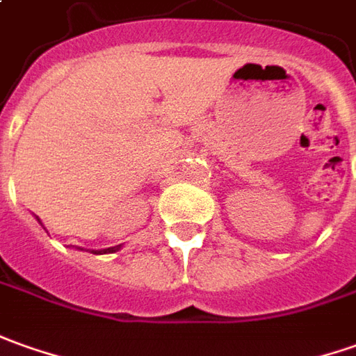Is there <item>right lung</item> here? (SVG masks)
<instances>
[{
    "instance_id": "add662e5",
    "label": "right lung",
    "mask_w": 356,
    "mask_h": 356,
    "mask_svg": "<svg viewBox=\"0 0 356 356\" xmlns=\"http://www.w3.org/2000/svg\"><path fill=\"white\" fill-rule=\"evenodd\" d=\"M118 248H120V245H117V248H108V249H103V251H95V253H115V251H118Z\"/></svg>"
}]
</instances>
